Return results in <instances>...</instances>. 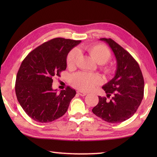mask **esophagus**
Segmentation results:
<instances>
[{
  "label": "esophagus",
  "mask_w": 157,
  "mask_h": 157,
  "mask_svg": "<svg viewBox=\"0 0 157 157\" xmlns=\"http://www.w3.org/2000/svg\"><path fill=\"white\" fill-rule=\"evenodd\" d=\"M77 93H78V94L79 95H81V96H84V95H86V92H83V91H77Z\"/></svg>",
  "instance_id": "1"
}]
</instances>
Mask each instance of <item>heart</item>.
I'll use <instances>...</instances> for the list:
<instances>
[{
  "instance_id": "b5f03b06",
  "label": "heart",
  "mask_w": 157,
  "mask_h": 157,
  "mask_svg": "<svg viewBox=\"0 0 157 157\" xmlns=\"http://www.w3.org/2000/svg\"><path fill=\"white\" fill-rule=\"evenodd\" d=\"M85 50L94 58L98 63L102 64L101 69L107 75H111L113 73V66L106 64L110 59L111 54L107 46L101 44H93L86 47ZM79 58L78 50L74 48L68 52L66 57V65L69 68H74L77 66ZM71 82L74 87L80 91H90L95 86L102 82V79L96 74L79 72L71 76Z\"/></svg>"
}]
</instances>
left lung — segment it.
<instances>
[{
  "instance_id": "1",
  "label": "left lung",
  "mask_w": 157,
  "mask_h": 157,
  "mask_svg": "<svg viewBox=\"0 0 157 157\" xmlns=\"http://www.w3.org/2000/svg\"><path fill=\"white\" fill-rule=\"evenodd\" d=\"M115 55L117 70L114 78L102 86L107 97L99 98L92 109L98 117L109 123H122L134 115L141 103L144 94V79L139 65L123 47L111 39L102 38Z\"/></svg>"
}]
</instances>
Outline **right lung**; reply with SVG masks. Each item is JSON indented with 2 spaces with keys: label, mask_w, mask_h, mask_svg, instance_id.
<instances>
[{
  "label": "right lung",
  "mask_w": 157,
  "mask_h": 157,
  "mask_svg": "<svg viewBox=\"0 0 157 157\" xmlns=\"http://www.w3.org/2000/svg\"><path fill=\"white\" fill-rule=\"evenodd\" d=\"M81 41L55 38L36 48L21 63L17 75L15 92L21 107L36 122L47 123L67 111L75 90L67 86L57 93L53 78L66 68V57Z\"/></svg>",
  "instance_id": "right-lung-1"
}]
</instances>
